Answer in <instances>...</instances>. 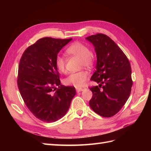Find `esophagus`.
<instances>
[{
	"label": "esophagus",
	"instance_id": "1",
	"mask_svg": "<svg viewBox=\"0 0 151 151\" xmlns=\"http://www.w3.org/2000/svg\"><path fill=\"white\" fill-rule=\"evenodd\" d=\"M84 88H76V91H77V92H79V91H83L84 90Z\"/></svg>",
	"mask_w": 151,
	"mask_h": 151
}]
</instances>
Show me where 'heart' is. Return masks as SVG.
I'll list each match as a JSON object with an SVG mask.
<instances>
[{
	"label": "heart",
	"mask_w": 151,
	"mask_h": 151,
	"mask_svg": "<svg viewBox=\"0 0 151 151\" xmlns=\"http://www.w3.org/2000/svg\"><path fill=\"white\" fill-rule=\"evenodd\" d=\"M66 52L81 58V65L87 68H92L94 65L95 59L91 54L89 48L86 45L79 41L72 43L67 48ZM55 65L60 73H65V59L63 56L58 54L55 58ZM88 78V73L85 70L73 73L67 77L64 82L66 85L81 88L85 84Z\"/></svg>",
	"instance_id": "obj_1"
}]
</instances>
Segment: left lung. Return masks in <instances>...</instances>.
<instances>
[{
    "instance_id": "left-lung-1",
    "label": "left lung",
    "mask_w": 151,
    "mask_h": 151,
    "mask_svg": "<svg viewBox=\"0 0 151 151\" xmlns=\"http://www.w3.org/2000/svg\"><path fill=\"white\" fill-rule=\"evenodd\" d=\"M95 46L96 70L91 80L99 84L89 87L93 96L89 106L104 117L118 113L130 95L133 82L129 59L110 37L99 33L86 37Z\"/></svg>"
}]
</instances>
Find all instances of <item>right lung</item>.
Segmentation results:
<instances>
[{
  "instance_id": "obj_1",
  "label": "right lung",
  "mask_w": 151,
  "mask_h": 151,
  "mask_svg": "<svg viewBox=\"0 0 151 151\" xmlns=\"http://www.w3.org/2000/svg\"><path fill=\"white\" fill-rule=\"evenodd\" d=\"M71 40L41 38L24 50L19 62L17 86L21 97L32 114L46 123L62 118L76 94L75 87L61 85L55 65L56 55Z\"/></svg>"
}]
</instances>
